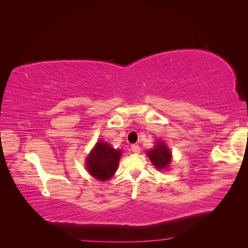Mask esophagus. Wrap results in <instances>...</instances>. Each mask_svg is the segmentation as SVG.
<instances>
[{
	"instance_id": "esophagus-1",
	"label": "esophagus",
	"mask_w": 248,
	"mask_h": 248,
	"mask_svg": "<svg viewBox=\"0 0 248 248\" xmlns=\"http://www.w3.org/2000/svg\"><path fill=\"white\" fill-rule=\"evenodd\" d=\"M131 150H132L133 152H135V154H139V152H140V147L139 145H132L131 146Z\"/></svg>"
}]
</instances>
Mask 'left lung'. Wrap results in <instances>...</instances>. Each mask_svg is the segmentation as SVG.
<instances>
[{
  "label": "left lung",
  "instance_id": "8db88e82",
  "mask_svg": "<svg viewBox=\"0 0 248 248\" xmlns=\"http://www.w3.org/2000/svg\"><path fill=\"white\" fill-rule=\"evenodd\" d=\"M147 155H148L152 164H154L157 170H164V168L167 167L168 164H170V162L171 161L170 151L163 141H157L155 148L150 149L148 152H147Z\"/></svg>",
  "mask_w": 248,
  "mask_h": 248
}]
</instances>
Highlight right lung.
Segmentation results:
<instances>
[{
  "label": "right lung",
  "instance_id": "1",
  "mask_svg": "<svg viewBox=\"0 0 248 248\" xmlns=\"http://www.w3.org/2000/svg\"><path fill=\"white\" fill-rule=\"evenodd\" d=\"M120 156V150H115L109 144L99 141L87 156V170L98 180L107 181L117 170Z\"/></svg>",
  "mask_w": 248,
  "mask_h": 248
}]
</instances>
